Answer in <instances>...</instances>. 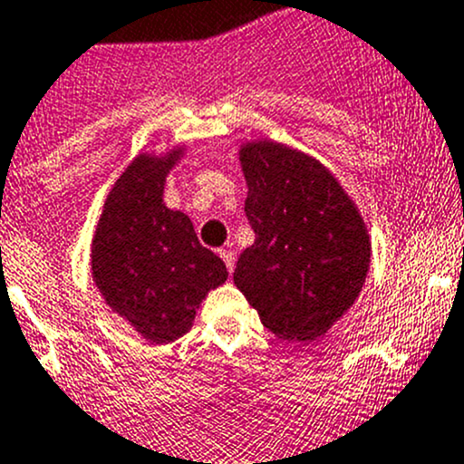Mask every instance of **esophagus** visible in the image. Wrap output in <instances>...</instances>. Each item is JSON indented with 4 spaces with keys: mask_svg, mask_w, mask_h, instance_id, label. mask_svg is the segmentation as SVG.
Listing matches in <instances>:
<instances>
[{
    "mask_svg": "<svg viewBox=\"0 0 464 464\" xmlns=\"http://www.w3.org/2000/svg\"><path fill=\"white\" fill-rule=\"evenodd\" d=\"M219 258H222L224 265H227L228 274H233V269H236V254L228 249H219Z\"/></svg>",
    "mask_w": 464,
    "mask_h": 464,
    "instance_id": "obj_1",
    "label": "esophagus"
}]
</instances>
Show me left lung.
Returning <instances> with one entry per match:
<instances>
[{
	"label": "left lung",
	"mask_w": 464,
	"mask_h": 464,
	"mask_svg": "<svg viewBox=\"0 0 464 464\" xmlns=\"http://www.w3.org/2000/svg\"><path fill=\"white\" fill-rule=\"evenodd\" d=\"M237 154L256 242L233 280L271 334L310 343L362 294L372 256L366 222L312 154L271 139L242 143Z\"/></svg>",
	"instance_id": "obj_1"
}]
</instances>
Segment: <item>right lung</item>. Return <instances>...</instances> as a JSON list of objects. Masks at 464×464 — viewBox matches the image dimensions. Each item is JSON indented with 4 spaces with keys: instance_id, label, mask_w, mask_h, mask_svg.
Listing matches in <instances>:
<instances>
[{
    "instance_id": "right-lung-1",
    "label": "right lung",
    "mask_w": 464,
    "mask_h": 464,
    "mask_svg": "<svg viewBox=\"0 0 464 464\" xmlns=\"http://www.w3.org/2000/svg\"><path fill=\"white\" fill-rule=\"evenodd\" d=\"M186 145L141 152L110 188L92 237V278L107 307L150 343H172L193 327L227 265L199 245L193 222L163 204V186Z\"/></svg>"
}]
</instances>
